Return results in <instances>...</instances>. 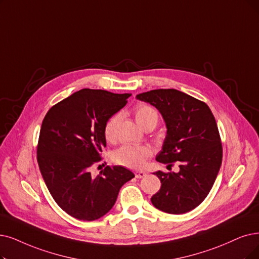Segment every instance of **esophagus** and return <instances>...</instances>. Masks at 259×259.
I'll return each mask as SVG.
<instances>
[{"instance_id":"obj_1","label":"esophagus","mask_w":259,"mask_h":259,"mask_svg":"<svg viewBox=\"0 0 259 259\" xmlns=\"http://www.w3.org/2000/svg\"><path fill=\"white\" fill-rule=\"evenodd\" d=\"M135 175H136L137 179H142L144 177H147V173L144 172V171H138V172L135 173Z\"/></svg>"}]
</instances>
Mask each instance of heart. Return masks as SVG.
I'll list each match as a JSON object with an SVG mask.
<instances>
[{
    "mask_svg": "<svg viewBox=\"0 0 259 259\" xmlns=\"http://www.w3.org/2000/svg\"><path fill=\"white\" fill-rule=\"evenodd\" d=\"M134 115H135L137 123L142 128H147L150 125L156 126L159 120L157 111L147 104L138 105L134 110ZM119 119V115H115L105 123L103 133H104V137L107 141H112L115 139ZM152 149L147 146L125 144V146L120 147L112 153V161L130 169H140L143 167L146 160L152 156Z\"/></svg>",
    "mask_w": 259,
    "mask_h": 259,
    "instance_id": "obj_1",
    "label": "heart"
}]
</instances>
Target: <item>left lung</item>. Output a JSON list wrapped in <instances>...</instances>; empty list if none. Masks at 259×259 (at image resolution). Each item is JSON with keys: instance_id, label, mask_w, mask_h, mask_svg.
Masks as SVG:
<instances>
[{"instance_id": "8db88e82", "label": "left lung", "mask_w": 259, "mask_h": 259, "mask_svg": "<svg viewBox=\"0 0 259 259\" xmlns=\"http://www.w3.org/2000/svg\"><path fill=\"white\" fill-rule=\"evenodd\" d=\"M156 107L167 136L156 160L180 172H155L161 187L151 202L157 209L181 214L199 206L212 188L222 162V143L215 119L206 103L177 89H156L137 95Z\"/></svg>"}]
</instances>
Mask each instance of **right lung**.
I'll list each match as a JSON object with an SVG mask.
<instances>
[{"instance_id": "obj_1", "label": "right lung", "mask_w": 259, "mask_h": 259, "mask_svg": "<svg viewBox=\"0 0 259 259\" xmlns=\"http://www.w3.org/2000/svg\"><path fill=\"white\" fill-rule=\"evenodd\" d=\"M128 97L81 89L52 106L42 121L37 146L41 175L59 207L75 219L94 221L106 214L120 188L135 178L121 165H107L97 178L90 173L106 147L105 123Z\"/></svg>"}]
</instances>
